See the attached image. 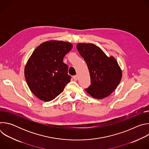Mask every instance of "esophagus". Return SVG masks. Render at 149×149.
Segmentation results:
<instances>
[{
  "label": "esophagus",
  "mask_w": 149,
  "mask_h": 149,
  "mask_svg": "<svg viewBox=\"0 0 149 149\" xmlns=\"http://www.w3.org/2000/svg\"><path fill=\"white\" fill-rule=\"evenodd\" d=\"M73 78H74V79L75 81H77V80L78 79V75H76L73 76Z\"/></svg>",
  "instance_id": "34e87169"
}]
</instances>
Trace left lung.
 Wrapping results in <instances>:
<instances>
[{
    "mask_svg": "<svg viewBox=\"0 0 149 149\" xmlns=\"http://www.w3.org/2000/svg\"><path fill=\"white\" fill-rule=\"evenodd\" d=\"M77 48L87 63L91 78L90 86L85 90L96 99L110 95L122 78V71L116 58L107 56L93 44L79 43Z\"/></svg>",
    "mask_w": 149,
    "mask_h": 149,
    "instance_id": "obj_1",
    "label": "left lung"
}]
</instances>
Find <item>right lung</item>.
I'll use <instances>...</instances> for the list:
<instances>
[{"label": "right lung", "instance_id": "obj_1", "mask_svg": "<svg viewBox=\"0 0 149 149\" xmlns=\"http://www.w3.org/2000/svg\"><path fill=\"white\" fill-rule=\"evenodd\" d=\"M72 48L70 42L51 40L39 45L25 67V77L31 92L39 99L50 101L70 81L68 67L63 58Z\"/></svg>", "mask_w": 149, "mask_h": 149}]
</instances>
